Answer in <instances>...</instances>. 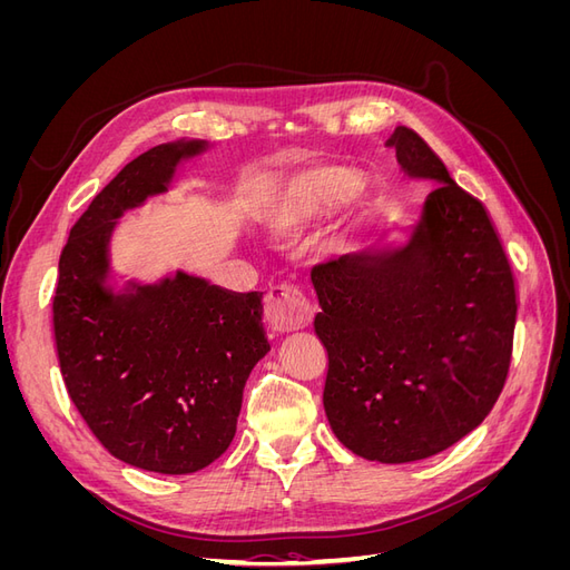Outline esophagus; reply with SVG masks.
Wrapping results in <instances>:
<instances>
[{
    "mask_svg": "<svg viewBox=\"0 0 570 570\" xmlns=\"http://www.w3.org/2000/svg\"><path fill=\"white\" fill-rule=\"evenodd\" d=\"M264 316L273 333L302 331L312 323V304L295 285H273L264 297Z\"/></svg>",
    "mask_w": 570,
    "mask_h": 570,
    "instance_id": "obj_1",
    "label": "esophagus"
}]
</instances>
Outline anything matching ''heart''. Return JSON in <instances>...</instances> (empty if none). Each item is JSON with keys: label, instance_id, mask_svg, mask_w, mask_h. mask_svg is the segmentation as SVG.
Segmentation results:
<instances>
[{"label": "heart", "instance_id": "1", "mask_svg": "<svg viewBox=\"0 0 570 570\" xmlns=\"http://www.w3.org/2000/svg\"><path fill=\"white\" fill-rule=\"evenodd\" d=\"M354 189L350 176L342 174H312L292 183L275 199L264 216L266 228L278 235H295L312 226L321 216L331 214L335 206L347 202Z\"/></svg>", "mask_w": 570, "mask_h": 570}]
</instances>
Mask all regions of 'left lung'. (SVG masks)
Wrapping results in <instances>:
<instances>
[{"instance_id":"obj_1","label":"left lung","mask_w":570,"mask_h":570,"mask_svg":"<svg viewBox=\"0 0 570 570\" xmlns=\"http://www.w3.org/2000/svg\"><path fill=\"white\" fill-rule=\"evenodd\" d=\"M392 145L406 178L438 187L402 247L371 245L314 268V327L337 440L368 461L409 463L492 411L509 373L515 289L485 206L413 130L396 128Z\"/></svg>"}]
</instances>
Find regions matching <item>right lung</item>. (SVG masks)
Instances as JSON below:
<instances>
[{"label": "right lung", "mask_w": 570, "mask_h": 570, "mask_svg": "<svg viewBox=\"0 0 570 570\" xmlns=\"http://www.w3.org/2000/svg\"><path fill=\"white\" fill-rule=\"evenodd\" d=\"M206 140H174L132 159L92 199L59 258L55 337L68 394L107 450L164 475L202 471L228 450L245 383L271 352L262 295L185 271L124 281L111 243L124 218L168 195Z\"/></svg>", "instance_id": "right-lung-1"}]
</instances>
